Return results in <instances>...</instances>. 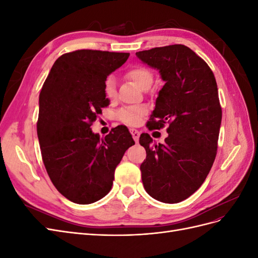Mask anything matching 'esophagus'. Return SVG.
<instances>
[{
	"instance_id": "34e87169",
	"label": "esophagus",
	"mask_w": 258,
	"mask_h": 258,
	"mask_svg": "<svg viewBox=\"0 0 258 258\" xmlns=\"http://www.w3.org/2000/svg\"><path fill=\"white\" fill-rule=\"evenodd\" d=\"M130 132H131L132 138H134L135 141L138 142L139 141V138H140V132L137 129H130Z\"/></svg>"
}]
</instances>
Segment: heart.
Instances as JSON below:
<instances>
[{"instance_id": "heart-1", "label": "heart", "mask_w": 258, "mask_h": 258, "mask_svg": "<svg viewBox=\"0 0 258 258\" xmlns=\"http://www.w3.org/2000/svg\"><path fill=\"white\" fill-rule=\"evenodd\" d=\"M128 79L134 82L141 90H147L153 84L154 76L153 73L144 67L132 68L127 73ZM104 93L108 99H114L116 97V81L114 76H108L104 82ZM146 113L144 106H134L124 107L119 112V118L130 126L138 124L141 120L142 116Z\"/></svg>"}]
</instances>
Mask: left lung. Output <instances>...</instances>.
<instances>
[{"label":"left lung","instance_id":"left-lung-1","mask_svg":"<svg viewBox=\"0 0 258 258\" xmlns=\"http://www.w3.org/2000/svg\"><path fill=\"white\" fill-rule=\"evenodd\" d=\"M157 70L165 85L156 99L148 129L167 122L163 144L150 135L140 137L146 159L140 170L146 192L165 204H177L205 182L215 159L222 108L213 72L196 52L184 45H170L136 53Z\"/></svg>","mask_w":258,"mask_h":258}]
</instances>
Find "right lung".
I'll use <instances>...</instances> for the list:
<instances>
[{
    "mask_svg": "<svg viewBox=\"0 0 258 258\" xmlns=\"http://www.w3.org/2000/svg\"><path fill=\"white\" fill-rule=\"evenodd\" d=\"M129 54L90 49L62 54L41 90L37 137L43 162L58 191L75 204L89 205L106 196L116 167L135 144L124 127L104 139L90 128L110 104L105 80Z\"/></svg>",
    "mask_w": 258,
    "mask_h": 258,
    "instance_id": "add662e5",
    "label": "right lung"
}]
</instances>
